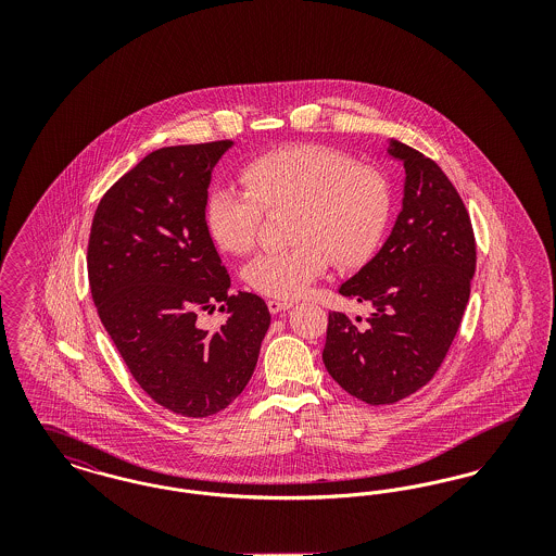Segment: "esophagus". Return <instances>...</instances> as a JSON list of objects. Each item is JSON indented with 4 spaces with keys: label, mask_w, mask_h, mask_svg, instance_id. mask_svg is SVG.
Wrapping results in <instances>:
<instances>
[{
    "label": "esophagus",
    "mask_w": 556,
    "mask_h": 556,
    "mask_svg": "<svg viewBox=\"0 0 556 556\" xmlns=\"http://www.w3.org/2000/svg\"><path fill=\"white\" fill-rule=\"evenodd\" d=\"M266 306H268L270 315H281V313L291 308V302H288V300H268Z\"/></svg>",
    "instance_id": "1"
}]
</instances>
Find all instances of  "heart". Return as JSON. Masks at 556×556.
Returning a JSON list of instances; mask_svg holds the SVG:
<instances>
[{
    "label": "heart",
    "instance_id": "heart-1",
    "mask_svg": "<svg viewBox=\"0 0 556 556\" xmlns=\"http://www.w3.org/2000/svg\"><path fill=\"white\" fill-rule=\"evenodd\" d=\"M245 191L214 187L204 220L214 243L248 254L258 241L263 212L290 208V241L243 270L245 283L268 298L290 300L329 266L363 265L386 231L392 187L386 175L340 150L295 143L248 160L239 168Z\"/></svg>",
    "mask_w": 556,
    "mask_h": 556
}]
</instances>
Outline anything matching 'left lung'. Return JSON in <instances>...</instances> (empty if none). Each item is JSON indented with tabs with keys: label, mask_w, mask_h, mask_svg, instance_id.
<instances>
[{
	"label": "left lung",
	"mask_w": 556,
	"mask_h": 556,
	"mask_svg": "<svg viewBox=\"0 0 556 556\" xmlns=\"http://www.w3.org/2000/svg\"><path fill=\"white\" fill-rule=\"evenodd\" d=\"M390 154L406 170L402 211L377 256L340 288L372 313L367 320L329 313L323 348L329 375L372 406L433 379L460 327L477 261L469 212L444 170L400 141Z\"/></svg>",
	"instance_id": "left-lung-1"
}]
</instances>
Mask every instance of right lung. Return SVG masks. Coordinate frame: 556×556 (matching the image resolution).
I'll return each mask as SVG.
<instances>
[{"instance_id":"obj_1","label":"right lung","mask_w":556,"mask_h":556,"mask_svg":"<svg viewBox=\"0 0 556 556\" xmlns=\"http://www.w3.org/2000/svg\"><path fill=\"white\" fill-rule=\"evenodd\" d=\"M231 139L148 154L108 189L93 214L87 275L108 336L139 388L184 417H211L248 386L270 315L256 293H229L204 204ZM216 303L230 315L197 327Z\"/></svg>"}]
</instances>
